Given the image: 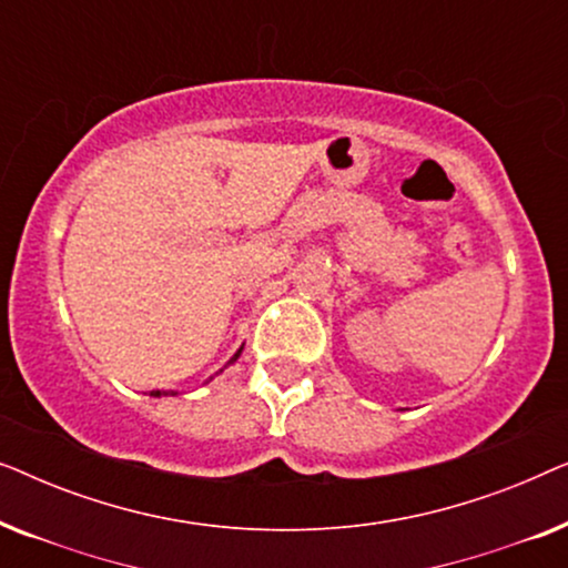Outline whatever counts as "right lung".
Returning <instances> with one entry per match:
<instances>
[{
	"mask_svg": "<svg viewBox=\"0 0 568 568\" xmlns=\"http://www.w3.org/2000/svg\"><path fill=\"white\" fill-rule=\"evenodd\" d=\"M240 352H243V346H240V348H237V354H235V356H232V359H230L227 364H232V362H237V356H240ZM209 379H212V377H209ZM150 395H152V398H160V395H178V393H175V390H152Z\"/></svg>",
	"mask_w": 568,
	"mask_h": 568,
	"instance_id": "right-lung-1",
	"label": "right lung"
}]
</instances>
